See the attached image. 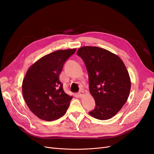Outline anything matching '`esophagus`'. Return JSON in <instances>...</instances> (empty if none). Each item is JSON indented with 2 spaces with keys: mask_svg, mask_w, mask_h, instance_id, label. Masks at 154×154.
I'll list each match as a JSON object with an SVG mask.
<instances>
[{
  "mask_svg": "<svg viewBox=\"0 0 154 154\" xmlns=\"http://www.w3.org/2000/svg\"><path fill=\"white\" fill-rule=\"evenodd\" d=\"M78 96H80V97L83 96H84V92H83V91H80V92H79V93H78Z\"/></svg>",
  "mask_w": 154,
  "mask_h": 154,
  "instance_id": "obj_1",
  "label": "esophagus"
}]
</instances>
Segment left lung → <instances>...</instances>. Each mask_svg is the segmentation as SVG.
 <instances>
[{
  "label": "left lung",
  "mask_w": 154,
  "mask_h": 154,
  "mask_svg": "<svg viewBox=\"0 0 154 154\" xmlns=\"http://www.w3.org/2000/svg\"><path fill=\"white\" fill-rule=\"evenodd\" d=\"M77 54L85 62L90 93L96 102L88 114L100 120L112 118L127 102L131 88L125 63L118 55L94 46L79 48Z\"/></svg>",
  "instance_id": "left-lung-1"
}]
</instances>
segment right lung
I'll return each mask as SVG.
<instances>
[{
  "label": "right lung",
  "instance_id": "obj_1",
  "mask_svg": "<svg viewBox=\"0 0 154 154\" xmlns=\"http://www.w3.org/2000/svg\"><path fill=\"white\" fill-rule=\"evenodd\" d=\"M76 50H58L45 55L27 71L22 82L23 97L40 119L51 122L66 113L72 96L64 92L59 76L65 62Z\"/></svg>",
  "mask_w": 154,
  "mask_h": 154
}]
</instances>
